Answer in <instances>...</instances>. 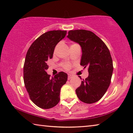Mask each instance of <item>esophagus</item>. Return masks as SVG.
<instances>
[{"label": "esophagus", "instance_id": "34e87169", "mask_svg": "<svg viewBox=\"0 0 133 133\" xmlns=\"http://www.w3.org/2000/svg\"><path fill=\"white\" fill-rule=\"evenodd\" d=\"M72 77H73V76H72V75L68 74V80H70Z\"/></svg>", "mask_w": 133, "mask_h": 133}]
</instances>
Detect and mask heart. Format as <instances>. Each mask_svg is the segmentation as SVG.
Returning <instances> with one entry per match:
<instances>
[{
  "instance_id": "heart-1",
  "label": "heart",
  "mask_w": 133,
  "mask_h": 133,
  "mask_svg": "<svg viewBox=\"0 0 133 133\" xmlns=\"http://www.w3.org/2000/svg\"><path fill=\"white\" fill-rule=\"evenodd\" d=\"M71 64L69 63V62H65L62 64V66L63 67V68L65 70H69L71 68Z\"/></svg>"
}]
</instances>
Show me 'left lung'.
Returning <instances> with one entry per match:
<instances>
[{"label":"left lung","mask_w":133,"mask_h":133,"mask_svg":"<svg viewBox=\"0 0 133 133\" xmlns=\"http://www.w3.org/2000/svg\"><path fill=\"white\" fill-rule=\"evenodd\" d=\"M67 37L81 45V65L88 67L89 76L83 80L81 86L76 90L77 96L86 104L98 101L108 89L113 72V61L109 49L91 31L72 30L68 32Z\"/></svg>","instance_id":"8db88e82"}]
</instances>
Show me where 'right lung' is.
Wrapping results in <instances>:
<instances>
[{
  "instance_id": "right-lung-1",
  "label": "right lung",
  "mask_w": 133,
  "mask_h": 133,
  "mask_svg": "<svg viewBox=\"0 0 133 133\" xmlns=\"http://www.w3.org/2000/svg\"><path fill=\"white\" fill-rule=\"evenodd\" d=\"M66 31H50L36 39L28 50L24 65V81L31 101L42 109H50L59 101L60 90L68 75L60 72L54 77L47 74V61L51 59L58 42Z\"/></svg>"
}]
</instances>
